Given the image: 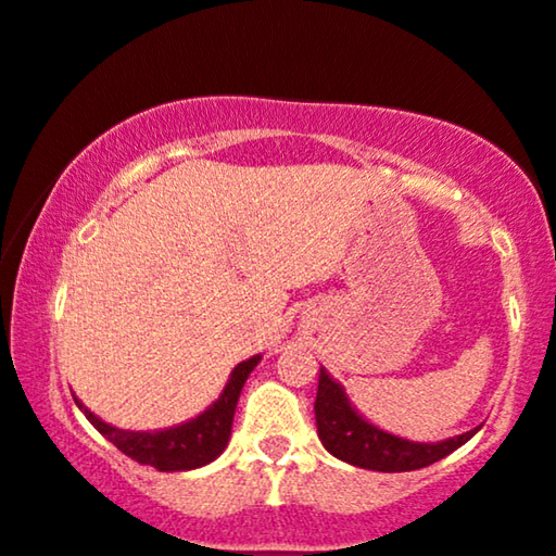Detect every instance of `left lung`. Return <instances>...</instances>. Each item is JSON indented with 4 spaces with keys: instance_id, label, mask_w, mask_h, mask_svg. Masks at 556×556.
Returning <instances> with one entry per match:
<instances>
[{
    "instance_id": "1",
    "label": "left lung",
    "mask_w": 556,
    "mask_h": 556,
    "mask_svg": "<svg viewBox=\"0 0 556 556\" xmlns=\"http://www.w3.org/2000/svg\"><path fill=\"white\" fill-rule=\"evenodd\" d=\"M317 438L338 460L351 463L355 468L379 470V472H406L419 470L442 460L457 447H463L480 427L457 438L442 442H412L396 434H389L371 421H366L351 406L343 387L330 379V374L320 368L315 399Z\"/></svg>"
}]
</instances>
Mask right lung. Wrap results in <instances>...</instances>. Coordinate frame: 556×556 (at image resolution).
Masks as SVG:
<instances>
[{
  "label": "right lung",
  "mask_w": 556,
  "mask_h": 556,
  "mask_svg": "<svg viewBox=\"0 0 556 556\" xmlns=\"http://www.w3.org/2000/svg\"><path fill=\"white\" fill-rule=\"evenodd\" d=\"M258 361H262V355H251L249 361H241L231 371V379H228L224 394L203 414H198L195 419L182 421V425L169 429H157V432H131V429L111 427L96 417L93 412H88L78 399L76 404L103 438L114 442L131 460L150 465V468H157L160 472L195 470L216 460L226 450L228 438H231L233 412L236 404H239V394Z\"/></svg>",
  "instance_id": "obj_1"
}]
</instances>
